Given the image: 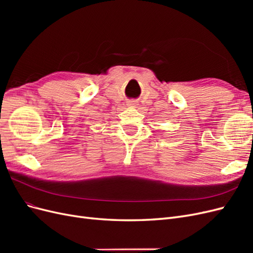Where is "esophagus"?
<instances>
[{
	"label": "esophagus",
	"mask_w": 253,
	"mask_h": 253,
	"mask_svg": "<svg viewBox=\"0 0 253 253\" xmlns=\"http://www.w3.org/2000/svg\"><path fill=\"white\" fill-rule=\"evenodd\" d=\"M127 105H129V106H137L138 104H137V101H135V100H131V101H128V102H127Z\"/></svg>",
	"instance_id": "esophagus-1"
}]
</instances>
